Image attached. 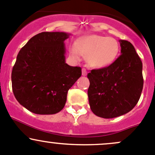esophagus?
<instances>
[{"label":"esophagus","mask_w":155,"mask_h":155,"mask_svg":"<svg viewBox=\"0 0 155 155\" xmlns=\"http://www.w3.org/2000/svg\"><path fill=\"white\" fill-rule=\"evenodd\" d=\"M82 76H86L87 75V71L85 68H82Z\"/></svg>","instance_id":"34e87169"}]
</instances>
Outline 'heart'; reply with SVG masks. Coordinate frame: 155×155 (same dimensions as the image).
Segmentation results:
<instances>
[{"mask_svg": "<svg viewBox=\"0 0 155 155\" xmlns=\"http://www.w3.org/2000/svg\"><path fill=\"white\" fill-rule=\"evenodd\" d=\"M76 47L70 48V54L79 59L81 54H86L87 61L91 67L103 68L112 64L119 54L120 47L118 41L112 37L91 34L78 39Z\"/></svg>", "mask_w": 155, "mask_h": 155, "instance_id": "b5f03b06", "label": "heart"}]
</instances>
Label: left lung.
<instances>
[{
	"label": "left lung",
	"instance_id": "8db88e82",
	"mask_svg": "<svg viewBox=\"0 0 155 155\" xmlns=\"http://www.w3.org/2000/svg\"><path fill=\"white\" fill-rule=\"evenodd\" d=\"M119 42L121 54L112 64L87 73L90 108L104 118H116L132 110L143 91V63L130 42Z\"/></svg>",
	"mask_w": 155,
	"mask_h": 155
}]
</instances>
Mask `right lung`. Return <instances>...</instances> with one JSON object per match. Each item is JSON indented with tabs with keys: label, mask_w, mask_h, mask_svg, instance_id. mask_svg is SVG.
<instances>
[{
	"label": "right lung",
	"mask_w": 155,
	"mask_h": 155,
	"mask_svg": "<svg viewBox=\"0 0 155 155\" xmlns=\"http://www.w3.org/2000/svg\"><path fill=\"white\" fill-rule=\"evenodd\" d=\"M65 32H42L21 48L12 70V87L18 102L39 115L58 113L68 90L82 75L79 67L65 62Z\"/></svg>",
	"instance_id": "1"
}]
</instances>
